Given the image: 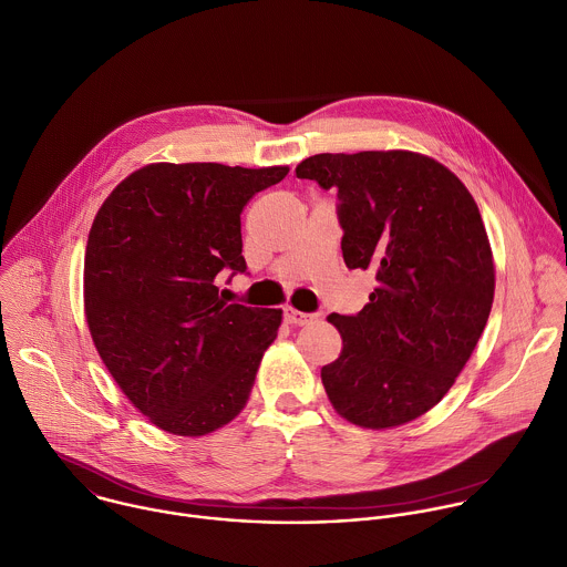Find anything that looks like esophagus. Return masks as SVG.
<instances>
[{"label": "esophagus", "instance_id": "1", "mask_svg": "<svg viewBox=\"0 0 567 567\" xmlns=\"http://www.w3.org/2000/svg\"><path fill=\"white\" fill-rule=\"evenodd\" d=\"M284 317H286V321H288L290 326H306V323H310V321L317 319V315L301 312V310H295V308H286Z\"/></svg>", "mask_w": 567, "mask_h": 567}]
</instances>
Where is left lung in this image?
<instances>
[{"label": "left lung", "mask_w": 567, "mask_h": 567, "mask_svg": "<svg viewBox=\"0 0 567 567\" xmlns=\"http://www.w3.org/2000/svg\"><path fill=\"white\" fill-rule=\"evenodd\" d=\"M295 173L337 190L343 261L377 279L361 312L328 317L343 339L321 368L328 399L361 427L408 423L445 396L487 323L481 213L454 173L410 151L321 153Z\"/></svg>", "instance_id": "obj_1"}]
</instances>
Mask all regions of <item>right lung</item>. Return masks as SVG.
Listing matches in <instances>:
<instances>
[{"label": "right lung", "instance_id": "1", "mask_svg": "<svg viewBox=\"0 0 567 567\" xmlns=\"http://www.w3.org/2000/svg\"><path fill=\"white\" fill-rule=\"evenodd\" d=\"M288 166L151 164L102 204L86 244L84 306L109 372L157 427L202 436L246 405L281 310L228 303L246 272L241 210Z\"/></svg>", "mask_w": 567, "mask_h": 567}]
</instances>
